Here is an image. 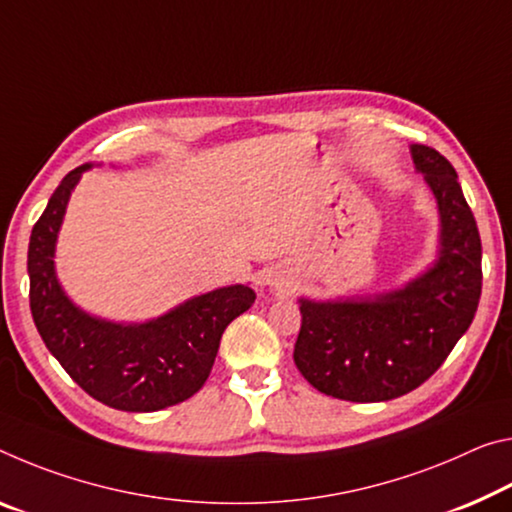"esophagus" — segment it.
<instances>
[{"label":"esophagus","mask_w":512,"mask_h":512,"mask_svg":"<svg viewBox=\"0 0 512 512\" xmlns=\"http://www.w3.org/2000/svg\"><path fill=\"white\" fill-rule=\"evenodd\" d=\"M271 282H273V285H280V282H278V280H271Z\"/></svg>","instance_id":"1"}]
</instances>
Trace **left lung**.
I'll return each instance as SVG.
<instances>
[{
	"label": "left lung",
	"mask_w": 512,
	"mask_h": 512,
	"mask_svg": "<svg viewBox=\"0 0 512 512\" xmlns=\"http://www.w3.org/2000/svg\"><path fill=\"white\" fill-rule=\"evenodd\" d=\"M412 157L440 205L442 250L426 275L376 300H300L294 362L321 394L373 403L426 383L472 326L481 300V234L449 159L428 145Z\"/></svg>",
	"instance_id": "8db88e82"
}]
</instances>
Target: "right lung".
Listing matches in <instances>:
<instances>
[{
    "instance_id": "1",
    "label": "right lung",
    "mask_w": 512,
    "mask_h": 512,
    "mask_svg": "<svg viewBox=\"0 0 512 512\" xmlns=\"http://www.w3.org/2000/svg\"><path fill=\"white\" fill-rule=\"evenodd\" d=\"M86 168L63 177L31 230V316L50 353L95 401L125 412L164 410L205 385L225 328L255 303V291H209L143 326H116L77 310L56 282L52 257L70 191Z\"/></svg>"
}]
</instances>
